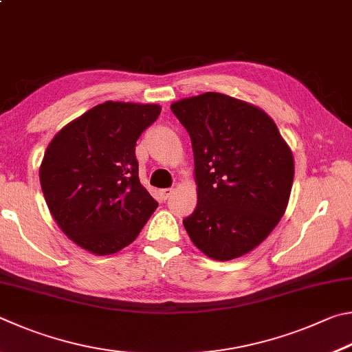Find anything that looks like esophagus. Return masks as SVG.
Segmentation results:
<instances>
[{"mask_svg": "<svg viewBox=\"0 0 352 352\" xmlns=\"http://www.w3.org/2000/svg\"><path fill=\"white\" fill-rule=\"evenodd\" d=\"M171 195H173V188H164V190H160V198H162V201L170 199Z\"/></svg>", "mask_w": 352, "mask_h": 352, "instance_id": "obj_1", "label": "esophagus"}]
</instances>
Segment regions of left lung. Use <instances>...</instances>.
Returning <instances> with one entry per match:
<instances>
[{
	"instance_id": "8db88e82",
	"label": "left lung",
	"mask_w": 352,
	"mask_h": 352,
	"mask_svg": "<svg viewBox=\"0 0 352 352\" xmlns=\"http://www.w3.org/2000/svg\"><path fill=\"white\" fill-rule=\"evenodd\" d=\"M192 139L198 204L184 219L193 244L229 261L254 250L287 207L294 157L274 120L238 98L206 92L171 104Z\"/></svg>"
}]
</instances>
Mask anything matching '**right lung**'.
I'll return each instance as SVG.
<instances>
[{"instance_id": "add662e5", "label": "right lung", "mask_w": 352, "mask_h": 352, "mask_svg": "<svg viewBox=\"0 0 352 352\" xmlns=\"http://www.w3.org/2000/svg\"><path fill=\"white\" fill-rule=\"evenodd\" d=\"M159 104L104 102L55 135L43 157L41 190L60 229L97 255L131 244L157 208L139 181L135 144Z\"/></svg>"}]
</instances>
